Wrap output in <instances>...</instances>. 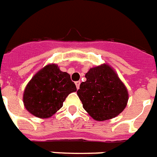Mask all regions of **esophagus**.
Masks as SVG:
<instances>
[{"mask_svg":"<svg viewBox=\"0 0 157 157\" xmlns=\"http://www.w3.org/2000/svg\"><path fill=\"white\" fill-rule=\"evenodd\" d=\"M75 84H76V89L78 90L79 88H80V85H81V81H76V82H75Z\"/></svg>","mask_w":157,"mask_h":157,"instance_id":"obj_1","label":"esophagus"}]
</instances>
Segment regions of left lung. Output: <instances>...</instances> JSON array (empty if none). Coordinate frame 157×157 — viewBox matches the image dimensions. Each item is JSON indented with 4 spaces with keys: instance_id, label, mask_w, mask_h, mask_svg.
Returning a JSON list of instances; mask_svg holds the SVG:
<instances>
[{
    "instance_id": "obj_1",
    "label": "left lung",
    "mask_w": 157,
    "mask_h": 157,
    "mask_svg": "<svg viewBox=\"0 0 157 157\" xmlns=\"http://www.w3.org/2000/svg\"><path fill=\"white\" fill-rule=\"evenodd\" d=\"M77 95L84 109L97 121L110 119L127 106L128 92L117 73L108 64L92 67L85 74Z\"/></svg>"
}]
</instances>
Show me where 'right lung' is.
<instances>
[{"instance_id": "add662e5", "label": "right lung", "mask_w": 157, "mask_h": 157, "mask_svg": "<svg viewBox=\"0 0 157 157\" xmlns=\"http://www.w3.org/2000/svg\"><path fill=\"white\" fill-rule=\"evenodd\" d=\"M76 91L70 75L55 63L39 70L26 85L23 94L25 109L38 118H50L63 106L68 94Z\"/></svg>"}]
</instances>
